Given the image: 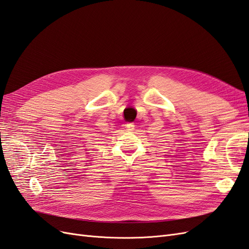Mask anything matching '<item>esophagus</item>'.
<instances>
[{"instance_id":"1","label":"esophagus","mask_w":249,"mask_h":249,"mask_svg":"<svg viewBox=\"0 0 249 249\" xmlns=\"http://www.w3.org/2000/svg\"><path fill=\"white\" fill-rule=\"evenodd\" d=\"M134 127H135V125L133 123H129V124L126 125V129L128 131H132V130H134Z\"/></svg>"}]
</instances>
